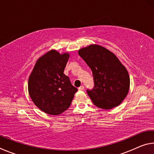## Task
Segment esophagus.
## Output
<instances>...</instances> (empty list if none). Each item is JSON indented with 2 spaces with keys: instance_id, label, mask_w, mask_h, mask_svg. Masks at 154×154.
I'll list each match as a JSON object with an SVG mask.
<instances>
[{
  "instance_id": "obj_1",
  "label": "esophagus",
  "mask_w": 154,
  "mask_h": 154,
  "mask_svg": "<svg viewBox=\"0 0 154 154\" xmlns=\"http://www.w3.org/2000/svg\"><path fill=\"white\" fill-rule=\"evenodd\" d=\"M78 90H84V86H83V85H81L80 87L78 88Z\"/></svg>"
}]
</instances>
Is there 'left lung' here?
<instances>
[{
	"label": "left lung",
	"instance_id": "8db88e82",
	"mask_svg": "<svg viewBox=\"0 0 154 154\" xmlns=\"http://www.w3.org/2000/svg\"><path fill=\"white\" fill-rule=\"evenodd\" d=\"M78 53L92 70L94 85L92 90L87 89V93L92 103L104 109L119 105L129 90L130 77L126 68L103 47L90 45Z\"/></svg>",
	"mask_w": 154,
	"mask_h": 154
}]
</instances>
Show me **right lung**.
<instances>
[{"label": "right lung", "instance_id": "1", "mask_svg": "<svg viewBox=\"0 0 154 154\" xmlns=\"http://www.w3.org/2000/svg\"><path fill=\"white\" fill-rule=\"evenodd\" d=\"M66 53L49 51L38 60L28 79V92L35 105L49 115L63 113L71 105L77 88L64 74Z\"/></svg>", "mask_w": 154, "mask_h": 154}]
</instances>
